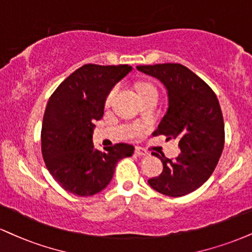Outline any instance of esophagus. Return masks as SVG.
Instances as JSON below:
<instances>
[{
	"label": "esophagus",
	"instance_id": "esophagus-1",
	"mask_svg": "<svg viewBox=\"0 0 252 252\" xmlns=\"http://www.w3.org/2000/svg\"><path fill=\"white\" fill-rule=\"evenodd\" d=\"M135 154L137 156H147L148 155V151L145 150V149H143V148H141V147H137L135 149Z\"/></svg>",
	"mask_w": 252,
	"mask_h": 252
}]
</instances>
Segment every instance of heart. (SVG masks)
Instances as JSON below:
<instances>
[{"mask_svg": "<svg viewBox=\"0 0 252 252\" xmlns=\"http://www.w3.org/2000/svg\"><path fill=\"white\" fill-rule=\"evenodd\" d=\"M118 90H120V84H116V86H114L113 88H111L110 92L108 93L107 97H105V104L110 105L111 103L114 102V99L117 95ZM139 94H141L142 97H143V96H150V95L158 96V92H157L156 88L154 87L153 84H149V83L142 84V86L139 87Z\"/></svg>", "mask_w": 252, "mask_h": 252, "instance_id": "obj_1", "label": "heart"}]
</instances>
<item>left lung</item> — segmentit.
<instances>
[{"mask_svg": "<svg viewBox=\"0 0 252 252\" xmlns=\"http://www.w3.org/2000/svg\"><path fill=\"white\" fill-rule=\"evenodd\" d=\"M137 70L158 80L168 94V109L154 135L177 139L181 154L163 163L149 186L163 195L180 197L195 191L209 180L224 148V122L220 102L210 87L178 63L138 65Z\"/></svg>", "mask_w": 252, "mask_h": 252, "instance_id": "8db88e82", "label": "left lung"}]
</instances>
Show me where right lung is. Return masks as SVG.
Masks as SVG:
<instances>
[{"label": "right lung", "instance_id": "1", "mask_svg": "<svg viewBox=\"0 0 252 252\" xmlns=\"http://www.w3.org/2000/svg\"><path fill=\"white\" fill-rule=\"evenodd\" d=\"M132 66L84 64L57 87L48 101L42 123V156L54 180L63 189L87 197L110 183L118 160L135 148L118 143L95 149L96 121L104 114L105 97Z\"/></svg>", "mask_w": 252, "mask_h": 252}]
</instances>
